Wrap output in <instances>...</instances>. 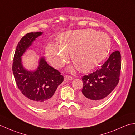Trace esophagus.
<instances>
[{
	"label": "esophagus",
	"instance_id": "1",
	"mask_svg": "<svg viewBox=\"0 0 135 135\" xmlns=\"http://www.w3.org/2000/svg\"><path fill=\"white\" fill-rule=\"evenodd\" d=\"M65 78L66 79L69 80V81H71V80L73 79V77H72L71 76H70V75H65Z\"/></svg>",
	"mask_w": 135,
	"mask_h": 135
}]
</instances>
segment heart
Listing matches in <instances>:
<instances>
[{
	"label": "heart",
	"instance_id": "obj_1",
	"mask_svg": "<svg viewBox=\"0 0 135 135\" xmlns=\"http://www.w3.org/2000/svg\"><path fill=\"white\" fill-rule=\"evenodd\" d=\"M81 39L87 44L81 50L82 44H78ZM59 46L49 43L45 48V54L49 62L55 68H60L68 59V53L77 70L88 72L102 62L107 55L111 42L104 33H97L85 29L68 31L58 36Z\"/></svg>",
	"mask_w": 135,
	"mask_h": 135
}]
</instances>
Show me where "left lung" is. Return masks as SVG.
Masks as SVG:
<instances>
[{"instance_id":"1","label":"left lung","mask_w":135,"mask_h":135,"mask_svg":"<svg viewBox=\"0 0 135 135\" xmlns=\"http://www.w3.org/2000/svg\"><path fill=\"white\" fill-rule=\"evenodd\" d=\"M121 69V54L117 50L95 72L82 77V102L88 105H96L105 100L118 85Z\"/></svg>"}]
</instances>
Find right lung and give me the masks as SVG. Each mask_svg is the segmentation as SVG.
Listing matches in <instances>:
<instances>
[{
	"label": "right lung",
	"instance_id": "obj_1",
	"mask_svg": "<svg viewBox=\"0 0 135 135\" xmlns=\"http://www.w3.org/2000/svg\"><path fill=\"white\" fill-rule=\"evenodd\" d=\"M42 32L27 33L18 42L14 53L13 73L18 88L30 104L37 108H47L56 101V90L64 80L58 70L54 69L45 61L39 59L35 71H28L24 67L21 56L32 45Z\"/></svg>",
	"mask_w": 135,
	"mask_h": 135
}]
</instances>
